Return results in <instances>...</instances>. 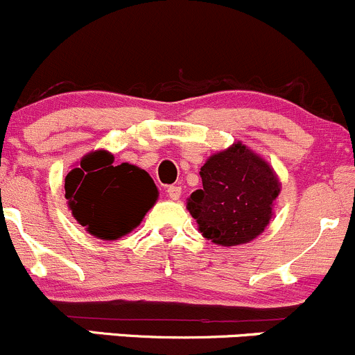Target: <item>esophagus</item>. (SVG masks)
Segmentation results:
<instances>
[{
  "label": "esophagus",
  "instance_id": "esophagus-1",
  "mask_svg": "<svg viewBox=\"0 0 355 355\" xmlns=\"http://www.w3.org/2000/svg\"><path fill=\"white\" fill-rule=\"evenodd\" d=\"M166 194L171 200H177L182 194V187H178V185H170V187L166 189Z\"/></svg>",
  "mask_w": 355,
  "mask_h": 355
}]
</instances>
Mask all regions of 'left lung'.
Wrapping results in <instances>:
<instances>
[{"instance_id": "8db88e82", "label": "left lung", "mask_w": 355, "mask_h": 355, "mask_svg": "<svg viewBox=\"0 0 355 355\" xmlns=\"http://www.w3.org/2000/svg\"><path fill=\"white\" fill-rule=\"evenodd\" d=\"M202 189L192 192L187 209L207 241L242 245L264 232L280 194L273 168L242 142L207 157L199 171Z\"/></svg>"}]
</instances>
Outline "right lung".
I'll return each mask as SVG.
<instances>
[{
  "label": "right lung",
  "instance_id": "obj_1",
  "mask_svg": "<svg viewBox=\"0 0 355 355\" xmlns=\"http://www.w3.org/2000/svg\"><path fill=\"white\" fill-rule=\"evenodd\" d=\"M113 161L105 149L92 151L65 178L71 214L89 234L103 241L130 234L157 199L148 171L128 163L114 166Z\"/></svg>",
  "mask_w": 355,
  "mask_h": 355
}]
</instances>
